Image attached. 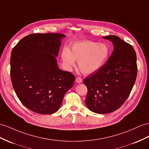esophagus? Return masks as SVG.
<instances>
[{"label": "esophagus", "mask_w": 149, "mask_h": 149, "mask_svg": "<svg viewBox=\"0 0 149 149\" xmlns=\"http://www.w3.org/2000/svg\"><path fill=\"white\" fill-rule=\"evenodd\" d=\"M75 81H76V82L78 83V84L81 83L82 82V78L78 77H77V78L75 79Z\"/></svg>", "instance_id": "34e87169"}]
</instances>
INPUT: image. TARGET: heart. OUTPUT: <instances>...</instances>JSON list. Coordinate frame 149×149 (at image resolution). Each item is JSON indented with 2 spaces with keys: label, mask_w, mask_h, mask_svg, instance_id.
Instances as JSON below:
<instances>
[{
  "label": "heart",
  "mask_w": 149,
  "mask_h": 149,
  "mask_svg": "<svg viewBox=\"0 0 149 149\" xmlns=\"http://www.w3.org/2000/svg\"><path fill=\"white\" fill-rule=\"evenodd\" d=\"M109 53L108 46L92 41H82L75 43L71 50L64 49L62 60L68 67H73L75 61L79 62V68L83 74L94 73L102 67Z\"/></svg>",
  "instance_id": "heart-1"
}]
</instances>
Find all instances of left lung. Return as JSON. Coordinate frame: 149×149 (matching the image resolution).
<instances>
[{"mask_svg": "<svg viewBox=\"0 0 149 149\" xmlns=\"http://www.w3.org/2000/svg\"><path fill=\"white\" fill-rule=\"evenodd\" d=\"M103 38L112 42L113 52L100 69L84 81L87 88L86 104L98 114L120 108L130 94L137 75L136 55L132 46L115 35Z\"/></svg>", "mask_w": 149, "mask_h": 149, "instance_id": "8db88e82", "label": "left lung"}]
</instances>
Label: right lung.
<instances>
[{
  "label": "right lung",
  "mask_w": 149,
  "mask_h": 149,
  "mask_svg": "<svg viewBox=\"0 0 149 149\" xmlns=\"http://www.w3.org/2000/svg\"><path fill=\"white\" fill-rule=\"evenodd\" d=\"M60 33H34L22 38L10 56V79L21 103L31 111L50 114L58 111L75 77L60 70Z\"/></svg>",
  "instance_id": "1"
}]
</instances>
